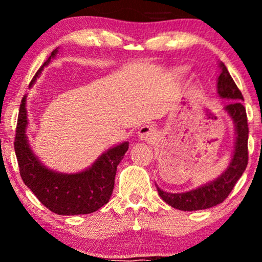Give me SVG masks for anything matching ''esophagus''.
<instances>
[{"mask_svg":"<svg viewBox=\"0 0 262 262\" xmlns=\"http://www.w3.org/2000/svg\"><path fill=\"white\" fill-rule=\"evenodd\" d=\"M138 138L141 141H148V143H151V141L155 140L156 138V130L150 125H143L139 130H138Z\"/></svg>","mask_w":262,"mask_h":262,"instance_id":"1","label":"esophagus"}]
</instances>
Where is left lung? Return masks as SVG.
<instances>
[{"label": "left lung", "mask_w": 262, "mask_h": 262, "mask_svg": "<svg viewBox=\"0 0 262 262\" xmlns=\"http://www.w3.org/2000/svg\"><path fill=\"white\" fill-rule=\"evenodd\" d=\"M219 69H221V74L217 80V93L221 98L231 101L224 107V111L229 114L235 127V143H234L231 160L227 169L217 179L191 191L182 192V193H170V192L162 191L156 185L159 196L176 209L201 210L212 208L222 203L229 196L231 189L234 188L237 180L242 177L248 165L249 128L246 111L242 102L244 101V98L223 62H219Z\"/></svg>", "instance_id": "1"}]
</instances>
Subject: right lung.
I'll list each match as a JSON object with an SVG mask.
<instances>
[{
	"label": "right lung",
	"instance_id": "1",
	"mask_svg": "<svg viewBox=\"0 0 262 262\" xmlns=\"http://www.w3.org/2000/svg\"><path fill=\"white\" fill-rule=\"evenodd\" d=\"M58 54V48L41 65L29 87L34 85L44 66ZM27 96L22 98L18 113L14 140L20 177L41 203L60 215L89 214L108 203L112 196L117 166L129 148L128 141L121 143L103 152L90 167L81 172L64 173L48 169L34 155L27 137Z\"/></svg>",
	"mask_w": 262,
	"mask_h": 262
}]
</instances>
